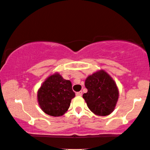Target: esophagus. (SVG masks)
<instances>
[{
    "mask_svg": "<svg viewBox=\"0 0 150 150\" xmlns=\"http://www.w3.org/2000/svg\"><path fill=\"white\" fill-rule=\"evenodd\" d=\"M76 96H82V91L77 92V93H76Z\"/></svg>",
    "mask_w": 150,
    "mask_h": 150,
    "instance_id": "1",
    "label": "esophagus"
}]
</instances>
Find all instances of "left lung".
<instances>
[{"mask_svg": "<svg viewBox=\"0 0 150 150\" xmlns=\"http://www.w3.org/2000/svg\"><path fill=\"white\" fill-rule=\"evenodd\" d=\"M85 87L87 93L83 94V98L92 112L98 116H107L114 110L119 91L107 72L101 70L87 77Z\"/></svg>", "mask_w": 150, "mask_h": 150, "instance_id": "left-lung-1", "label": "left lung"}]
</instances>
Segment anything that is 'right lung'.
<instances>
[{"label": "right lung", "mask_w": 150, "mask_h": 150, "mask_svg": "<svg viewBox=\"0 0 150 150\" xmlns=\"http://www.w3.org/2000/svg\"><path fill=\"white\" fill-rule=\"evenodd\" d=\"M72 83L59 74L48 77L38 90L39 105L48 115L60 117L65 114L75 94Z\"/></svg>", "instance_id": "add662e5"}]
</instances>
